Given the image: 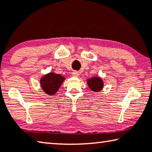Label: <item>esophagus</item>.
<instances>
[{
  "instance_id": "34e87169",
  "label": "esophagus",
  "mask_w": 152,
  "mask_h": 152,
  "mask_svg": "<svg viewBox=\"0 0 152 152\" xmlns=\"http://www.w3.org/2000/svg\"><path fill=\"white\" fill-rule=\"evenodd\" d=\"M72 76H76V77H77V76H79L78 72H76V71H74V72H72Z\"/></svg>"
}]
</instances>
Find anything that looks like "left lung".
Returning <instances> with one entry per match:
<instances>
[{
    "label": "left lung",
    "instance_id": "left-lung-1",
    "mask_svg": "<svg viewBox=\"0 0 152 152\" xmlns=\"http://www.w3.org/2000/svg\"><path fill=\"white\" fill-rule=\"evenodd\" d=\"M88 87L92 91L99 92L103 87V82L99 77H93L87 80Z\"/></svg>",
    "mask_w": 152,
    "mask_h": 152
}]
</instances>
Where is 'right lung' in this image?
<instances>
[{"instance_id":"obj_1","label":"right lung","mask_w":152,"mask_h":152,"mask_svg":"<svg viewBox=\"0 0 152 152\" xmlns=\"http://www.w3.org/2000/svg\"><path fill=\"white\" fill-rule=\"evenodd\" d=\"M65 78L60 74L50 72L42 77L40 80V85L42 90L49 95H53L57 92Z\"/></svg>"}]
</instances>
